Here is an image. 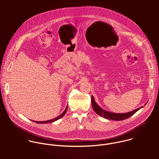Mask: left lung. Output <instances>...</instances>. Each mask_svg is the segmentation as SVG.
Returning <instances> with one entry per match:
<instances>
[{
  "instance_id": "obj_1",
  "label": "left lung",
  "mask_w": 159,
  "mask_h": 159,
  "mask_svg": "<svg viewBox=\"0 0 159 159\" xmlns=\"http://www.w3.org/2000/svg\"><path fill=\"white\" fill-rule=\"evenodd\" d=\"M91 102H92V106L94 110V111L97 113L98 115H99L101 117H104V118L111 120H116V121H121L126 120L130 116H131L133 115H134L136 112H137L139 109H140L142 107H140L134 111H132L131 112H128L127 113H113L111 112H108L105 111L104 109H102L100 106H99L96 102H95L94 97L92 96L91 97Z\"/></svg>"
}]
</instances>
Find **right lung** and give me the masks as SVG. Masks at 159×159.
Returning <instances> with one entry per match:
<instances>
[{
  "label": "right lung",
  "mask_w": 159,
  "mask_h": 159,
  "mask_svg": "<svg viewBox=\"0 0 159 159\" xmlns=\"http://www.w3.org/2000/svg\"><path fill=\"white\" fill-rule=\"evenodd\" d=\"M67 109H68V107H66V109H65V111L61 113V114L60 116H57V118H54V119H52V120H48V121H34V122H35V123H42V124H43V123H52V122H53V121H55L59 120L60 118H62V117L65 115V114L66 113V111Z\"/></svg>",
  "instance_id": "add662e5"
}]
</instances>
